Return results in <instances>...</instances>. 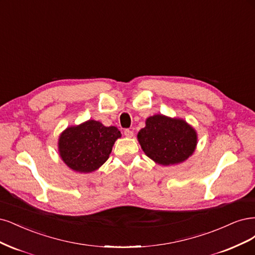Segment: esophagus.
<instances>
[{
    "mask_svg": "<svg viewBox=\"0 0 255 255\" xmlns=\"http://www.w3.org/2000/svg\"><path fill=\"white\" fill-rule=\"evenodd\" d=\"M124 134H125L126 137H132L133 136V132L131 130H129V129H126L124 131Z\"/></svg>",
    "mask_w": 255,
    "mask_h": 255,
    "instance_id": "34e87169",
    "label": "esophagus"
}]
</instances>
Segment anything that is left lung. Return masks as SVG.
<instances>
[{
    "label": "left lung",
    "instance_id": "obj_1",
    "mask_svg": "<svg viewBox=\"0 0 255 255\" xmlns=\"http://www.w3.org/2000/svg\"><path fill=\"white\" fill-rule=\"evenodd\" d=\"M137 141L154 163L169 166L191 157L198 143V134L183 119L154 114L146 119L145 127L137 133Z\"/></svg>",
    "mask_w": 255,
    "mask_h": 255
}]
</instances>
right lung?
<instances>
[{
  "mask_svg": "<svg viewBox=\"0 0 255 255\" xmlns=\"http://www.w3.org/2000/svg\"><path fill=\"white\" fill-rule=\"evenodd\" d=\"M122 136L116 126H104L89 120L64 129L58 137V152L72 170L88 174L100 168L109 159L112 147Z\"/></svg>",
  "mask_w": 255,
  "mask_h": 255,
  "instance_id": "1",
  "label": "right lung"
}]
</instances>
